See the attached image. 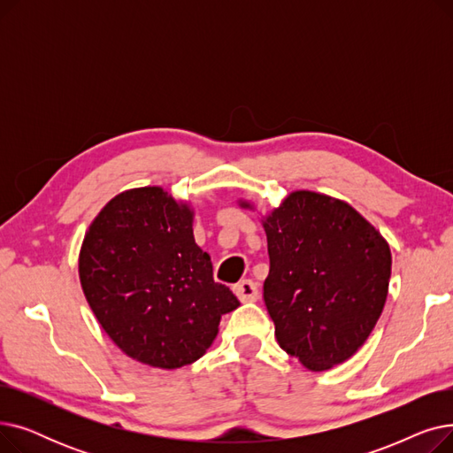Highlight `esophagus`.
Listing matches in <instances>:
<instances>
[{
    "label": "esophagus",
    "instance_id": "1",
    "mask_svg": "<svg viewBox=\"0 0 453 453\" xmlns=\"http://www.w3.org/2000/svg\"><path fill=\"white\" fill-rule=\"evenodd\" d=\"M234 294L242 303H253L258 299V287L251 279H244L239 284H234Z\"/></svg>",
    "mask_w": 453,
    "mask_h": 453
}]
</instances>
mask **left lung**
<instances>
[{
	"label": "left lung",
	"mask_w": 453,
	"mask_h": 453,
	"mask_svg": "<svg viewBox=\"0 0 453 453\" xmlns=\"http://www.w3.org/2000/svg\"><path fill=\"white\" fill-rule=\"evenodd\" d=\"M263 226L265 303L280 349L311 371L349 360L384 311L389 244L349 203L312 190L288 195Z\"/></svg>",
	"instance_id": "left-lung-1"
}]
</instances>
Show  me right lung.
<instances>
[{
  "label": "right lung",
  "instance_id": "right-lung-1",
  "mask_svg": "<svg viewBox=\"0 0 453 453\" xmlns=\"http://www.w3.org/2000/svg\"><path fill=\"white\" fill-rule=\"evenodd\" d=\"M79 275L91 311L130 358L159 369L196 362L239 299L212 279L193 211L161 187L111 198L84 236Z\"/></svg>",
  "mask_w": 453,
  "mask_h": 453
}]
</instances>
